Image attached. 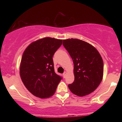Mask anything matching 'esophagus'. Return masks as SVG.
Returning <instances> with one entry per match:
<instances>
[{
  "label": "esophagus",
  "instance_id": "obj_1",
  "mask_svg": "<svg viewBox=\"0 0 122 122\" xmlns=\"http://www.w3.org/2000/svg\"><path fill=\"white\" fill-rule=\"evenodd\" d=\"M67 71H65V72H64V73L63 74V77H66V75H67Z\"/></svg>",
  "mask_w": 122,
  "mask_h": 122
}]
</instances>
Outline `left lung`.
Instances as JSON below:
<instances>
[{
	"label": "left lung",
	"mask_w": 122,
	"mask_h": 122,
	"mask_svg": "<svg viewBox=\"0 0 122 122\" xmlns=\"http://www.w3.org/2000/svg\"><path fill=\"white\" fill-rule=\"evenodd\" d=\"M63 45L74 63L75 79L68 85L69 90L78 96L93 92L103 76V61L100 54L89 43L77 39L63 40Z\"/></svg>",
	"instance_id": "obj_1"
}]
</instances>
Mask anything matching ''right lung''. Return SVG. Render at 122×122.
Segmentation results:
<instances>
[{
  "label": "right lung",
  "mask_w": 122,
  "mask_h": 122,
  "mask_svg": "<svg viewBox=\"0 0 122 122\" xmlns=\"http://www.w3.org/2000/svg\"><path fill=\"white\" fill-rule=\"evenodd\" d=\"M62 40L44 38L32 42L25 50L20 65V75L30 93L41 98L55 92L62 77L55 73L53 56Z\"/></svg>",
  "instance_id": "1"
}]
</instances>
